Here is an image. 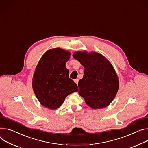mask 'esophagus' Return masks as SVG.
I'll return each instance as SVG.
<instances>
[{"instance_id": "esophagus-1", "label": "esophagus", "mask_w": 148, "mask_h": 148, "mask_svg": "<svg viewBox=\"0 0 148 148\" xmlns=\"http://www.w3.org/2000/svg\"><path fill=\"white\" fill-rule=\"evenodd\" d=\"M78 79L77 78V79H74V82H75V83L77 84H78Z\"/></svg>"}]
</instances>
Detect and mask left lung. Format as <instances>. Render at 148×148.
<instances>
[{"mask_svg": "<svg viewBox=\"0 0 148 148\" xmlns=\"http://www.w3.org/2000/svg\"><path fill=\"white\" fill-rule=\"evenodd\" d=\"M84 67V76L78 82V93L94 109L108 106L116 97L119 78L110 62L96 52L77 51L73 54Z\"/></svg>", "mask_w": 148, "mask_h": 148, "instance_id": "8db88e82", "label": "left lung"}]
</instances>
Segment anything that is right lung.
I'll return each mask as SVG.
<instances>
[{"label":"right lung","mask_w":148,"mask_h":148,"mask_svg":"<svg viewBox=\"0 0 148 148\" xmlns=\"http://www.w3.org/2000/svg\"><path fill=\"white\" fill-rule=\"evenodd\" d=\"M71 53L60 48L46 51L35 69L32 88L35 95L43 106L56 109L61 106L66 96L78 91V86L69 78L65 67Z\"/></svg>","instance_id":"1"}]
</instances>
